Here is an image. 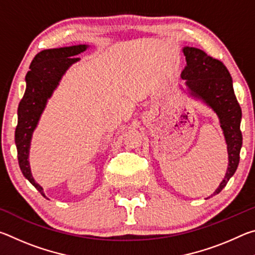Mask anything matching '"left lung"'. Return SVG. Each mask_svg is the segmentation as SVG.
I'll list each match as a JSON object with an SVG mask.
<instances>
[{
	"label": "left lung",
	"instance_id": "left-lung-1",
	"mask_svg": "<svg viewBox=\"0 0 255 255\" xmlns=\"http://www.w3.org/2000/svg\"><path fill=\"white\" fill-rule=\"evenodd\" d=\"M187 66L181 74L190 94L201 99L211 107L221 120L228 150V169L225 179L214 192L217 195L226 187L240 162L242 132L240 129L242 110L237 102L230 72L221 62L195 47H184ZM213 195V196H214Z\"/></svg>",
	"mask_w": 255,
	"mask_h": 255
}]
</instances>
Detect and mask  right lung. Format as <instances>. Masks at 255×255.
I'll return each instance as SVG.
<instances>
[{
  "label": "right lung",
  "instance_id": "1",
  "mask_svg": "<svg viewBox=\"0 0 255 255\" xmlns=\"http://www.w3.org/2000/svg\"><path fill=\"white\" fill-rule=\"evenodd\" d=\"M85 45L46 49L38 53L30 64V71L25 75L27 89L18 108V126L15 128V145L18 149L20 169L42 196V188L33 180L28 161L30 140L38 120L64 73L80 58L75 57L86 49Z\"/></svg>",
  "mask_w": 255,
  "mask_h": 255
}]
</instances>
